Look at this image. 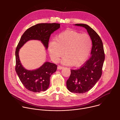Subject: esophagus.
Listing matches in <instances>:
<instances>
[{"label": "esophagus", "instance_id": "1", "mask_svg": "<svg viewBox=\"0 0 120 120\" xmlns=\"http://www.w3.org/2000/svg\"><path fill=\"white\" fill-rule=\"evenodd\" d=\"M63 68H64L63 67H62V66H60V65H58V66H57V69H59V70H61V69H63Z\"/></svg>", "mask_w": 120, "mask_h": 120}]
</instances>
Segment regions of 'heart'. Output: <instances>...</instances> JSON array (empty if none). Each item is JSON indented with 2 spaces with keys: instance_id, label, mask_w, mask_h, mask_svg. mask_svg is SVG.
I'll list each match as a JSON object with an SVG mask.
<instances>
[{
  "instance_id": "1",
  "label": "heart",
  "mask_w": 120,
  "mask_h": 120,
  "mask_svg": "<svg viewBox=\"0 0 120 120\" xmlns=\"http://www.w3.org/2000/svg\"><path fill=\"white\" fill-rule=\"evenodd\" d=\"M92 46V39L88 34L66 30L61 33L55 40L50 42L48 50L54 61H58L64 53L62 64L78 67L86 62Z\"/></svg>"
}]
</instances>
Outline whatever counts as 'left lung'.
<instances>
[{
  "label": "left lung",
  "instance_id": "obj_1",
  "mask_svg": "<svg viewBox=\"0 0 120 120\" xmlns=\"http://www.w3.org/2000/svg\"><path fill=\"white\" fill-rule=\"evenodd\" d=\"M75 26L86 29L92 41L91 57L79 69L71 70L70 76L66 81L70 92L83 94L91 89L100 78L105 59L103 44L97 33L88 25L76 24Z\"/></svg>",
  "mask_w": 120,
  "mask_h": 120
}]
</instances>
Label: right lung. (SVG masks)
Masks as SVG:
<instances>
[{
	"label": "right lung",
	"instance_id": "add662e5",
	"mask_svg": "<svg viewBox=\"0 0 120 120\" xmlns=\"http://www.w3.org/2000/svg\"><path fill=\"white\" fill-rule=\"evenodd\" d=\"M60 27V24L58 23H41L33 26L24 33L17 45L15 52V71L25 87L30 91L39 93L46 90L49 86L51 75L57 70V65L46 62L37 69L27 70L20 62L19 49L30 40L41 41L47 49L51 35Z\"/></svg>",
	"mask_w": 120,
	"mask_h": 120
}]
</instances>
